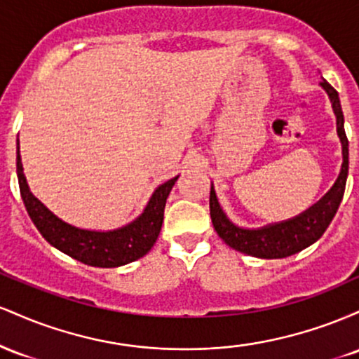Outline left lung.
I'll list each match as a JSON object with an SVG mask.
<instances>
[{
  "instance_id": "8db88e82",
  "label": "left lung",
  "mask_w": 359,
  "mask_h": 359,
  "mask_svg": "<svg viewBox=\"0 0 359 359\" xmlns=\"http://www.w3.org/2000/svg\"><path fill=\"white\" fill-rule=\"evenodd\" d=\"M320 86L331 97L332 109H334L337 119V135H339L341 143H343V168H341V174L337 177L334 187L325 194L323 201H319L295 219L278 222V224L263 229H241L234 226L226 217V214L222 212L219 203L216 199V192L211 187L209 209H211L212 226L219 234L221 240L231 248L258 258H285L307 248L309 245L319 240L327 229V226L331 224L332 217H334L337 208L341 204V199L344 196L349 167V151L348 137H346L344 131V116L337 90L327 81H320Z\"/></svg>"
}]
</instances>
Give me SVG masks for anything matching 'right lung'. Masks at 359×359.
Listing matches in <instances>:
<instances>
[{
  "label": "right lung",
  "mask_w": 359,
  "mask_h": 359,
  "mask_svg": "<svg viewBox=\"0 0 359 359\" xmlns=\"http://www.w3.org/2000/svg\"><path fill=\"white\" fill-rule=\"evenodd\" d=\"M16 174H18L20 194H22L28 216L45 240L77 262L90 266H100V269L126 265V263L142 258L151 250L158 238L160 229H162L167 197L174 187L175 180L179 179V177H174L160 185L151 196L142 216L131 224L116 229V231L97 233L77 229L67 222L60 221L36 199L28 189L27 179L23 175L20 151H16Z\"/></svg>",
  "instance_id": "add662e5"
}]
</instances>
